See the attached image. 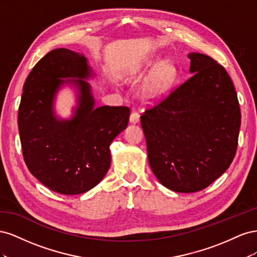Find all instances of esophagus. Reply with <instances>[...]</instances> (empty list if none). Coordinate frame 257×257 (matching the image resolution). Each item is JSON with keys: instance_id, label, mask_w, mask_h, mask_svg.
<instances>
[{"instance_id": "1", "label": "esophagus", "mask_w": 257, "mask_h": 257, "mask_svg": "<svg viewBox=\"0 0 257 257\" xmlns=\"http://www.w3.org/2000/svg\"><path fill=\"white\" fill-rule=\"evenodd\" d=\"M139 113L137 112V111H133L131 113V116H130V121H131V123H138L139 122Z\"/></svg>"}]
</instances>
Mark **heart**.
I'll return each mask as SVG.
<instances>
[{
  "instance_id": "1",
  "label": "heart",
  "mask_w": 257,
  "mask_h": 257,
  "mask_svg": "<svg viewBox=\"0 0 257 257\" xmlns=\"http://www.w3.org/2000/svg\"><path fill=\"white\" fill-rule=\"evenodd\" d=\"M160 63V60L153 61L151 63V67L157 68L151 74L143 91V97L148 104L155 103L164 97L176 80L177 68L173 62H163L159 67Z\"/></svg>"
}]
</instances>
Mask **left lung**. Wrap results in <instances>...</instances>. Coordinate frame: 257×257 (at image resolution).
I'll list each match as a JSON object with an SVG mask.
<instances>
[{"label": "left lung", "mask_w": 257, "mask_h": 257, "mask_svg": "<svg viewBox=\"0 0 257 257\" xmlns=\"http://www.w3.org/2000/svg\"><path fill=\"white\" fill-rule=\"evenodd\" d=\"M188 57L193 76L141 116L152 172L179 193L198 192L226 172L241 124L226 69L203 53Z\"/></svg>", "instance_id": "obj_1"}]
</instances>
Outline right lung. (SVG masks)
Wrapping results in <instances>:
<instances>
[{
	"label": "right lung",
	"instance_id": "add662e5",
	"mask_svg": "<svg viewBox=\"0 0 257 257\" xmlns=\"http://www.w3.org/2000/svg\"><path fill=\"white\" fill-rule=\"evenodd\" d=\"M87 59L65 48L51 50L37 62L23 85L18 127L26 164L38 181L53 192L76 195L94 188L110 166L109 146L127 126L126 106L95 108ZM76 76L81 80H60ZM80 90L73 118L59 120L52 103L64 82Z\"/></svg>",
	"mask_w": 257,
	"mask_h": 257
}]
</instances>
